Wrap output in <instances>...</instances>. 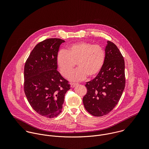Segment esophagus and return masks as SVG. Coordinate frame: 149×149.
Masks as SVG:
<instances>
[{
    "label": "esophagus",
    "instance_id": "esophagus-1",
    "mask_svg": "<svg viewBox=\"0 0 149 149\" xmlns=\"http://www.w3.org/2000/svg\"><path fill=\"white\" fill-rule=\"evenodd\" d=\"M77 84H78L77 83H70V86H71V87L73 88V87H74L75 86H76V85H77Z\"/></svg>",
    "mask_w": 149,
    "mask_h": 149
}]
</instances>
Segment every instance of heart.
I'll return each mask as SVG.
<instances>
[{"instance_id":"1","label":"heart","mask_w":149,"mask_h":149,"mask_svg":"<svg viewBox=\"0 0 149 149\" xmlns=\"http://www.w3.org/2000/svg\"><path fill=\"white\" fill-rule=\"evenodd\" d=\"M105 57V51L102 46L82 41L69 45L66 51L60 50L56 62L65 77L68 76L77 63L79 68L69 78L72 81H80L87 76L92 78L97 76L104 65Z\"/></svg>"}]
</instances>
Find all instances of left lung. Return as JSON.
I'll use <instances>...</instances> for the list:
<instances>
[{
  "label": "left lung",
  "mask_w": 149,
  "mask_h": 149,
  "mask_svg": "<svg viewBox=\"0 0 149 149\" xmlns=\"http://www.w3.org/2000/svg\"><path fill=\"white\" fill-rule=\"evenodd\" d=\"M104 65L96 77L86 82L83 102L86 110L95 116L109 113L119 102L124 91L125 65L116 45L107 41Z\"/></svg>",
  "instance_id": "1"
}]
</instances>
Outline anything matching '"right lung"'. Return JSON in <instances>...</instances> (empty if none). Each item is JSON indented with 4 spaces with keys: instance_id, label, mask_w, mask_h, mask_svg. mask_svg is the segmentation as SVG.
Returning a JSON list of instances; mask_svg holds the SVG:
<instances>
[{
    "instance_id": "right-lung-1",
    "label": "right lung",
    "mask_w": 149,
    "mask_h": 149,
    "mask_svg": "<svg viewBox=\"0 0 149 149\" xmlns=\"http://www.w3.org/2000/svg\"><path fill=\"white\" fill-rule=\"evenodd\" d=\"M65 41L49 38L38 43L27 58L24 68V91L31 107L47 118L62 111L69 81L57 70V54Z\"/></svg>"
}]
</instances>
